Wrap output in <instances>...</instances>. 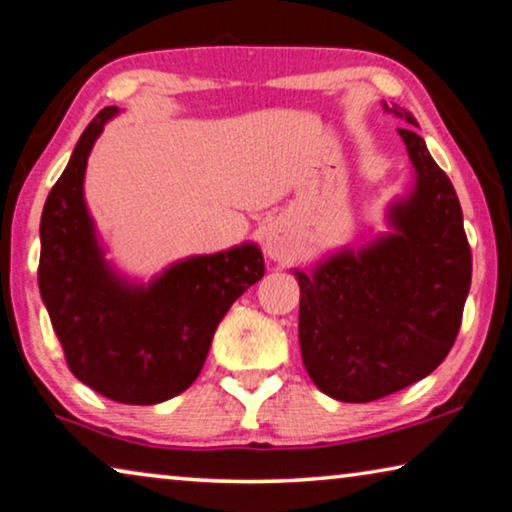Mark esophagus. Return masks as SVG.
Wrapping results in <instances>:
<instances>
[{"label": "esophagus", "mask_w": 512, "mask_h": 512, "mask_svg": "<svg viewBox=\"0 0 512 512\" xmlns=\"http://www.w3.org/2000/svg\"><path fill=\"white\" fill-rule=\"evenodd\" d=\"M264 250L271 259H282L287 255V239L280 232H269L264 241Z\"/></svg>", "instance_id": "34e87169"}]
</instances>
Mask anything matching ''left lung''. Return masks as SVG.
<instances>
[{"mask_svg": "<svg viewBox=\"0 0 512 512\" xmlns=\"http://www.w3.org/2000/svg\"><path fill=\"white\" fill-rule=\"evenodd\" d=\"M416 170L409 197L391 204L393 232L324 259L301 287L299 342L317 388L340 402H372L437 368L460 333L471 287L462 207L434 163L416 119L384 103Z\"/></svg>", "mask_w": 512, "mask_h": 512, "instance_id": "8db88e82", "label": "left lung"}]
</instances>
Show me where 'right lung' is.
<instances>
[{"instance_id":"right-lung-1","label":"right lung","mask_w":512,"mask_h":512,"mask_svg":"<svg viewBox=\"0 0 512 512\" xmlns=\"http://www.w3.org/2000/svg\"><path fill=\"white\" fill-rule=\"evenodd\" d=\"M119 110L103 108L80 135L41 216L38 289L66 363L114 402L158 404L186 391L207 361L230 305L264 276L255 243L172 264L149 285L112 271L85 204L87 158Z\"/></svg>"}]
</instances>
